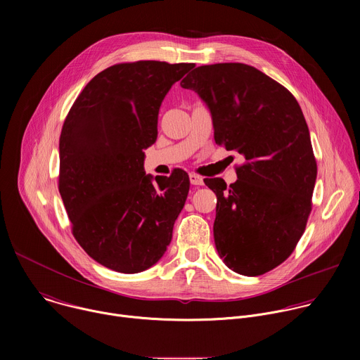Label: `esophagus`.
Instances as JSON below:
<instances>
[{
  "label": "esophagus",
  "instance_id": "obj_1",
  "mask_svg": "<svg viewBox=\"0 0 360 360\" xmlns=\"http://www.w3.org/2000/svg\"><path fill=\"white\" fill-rule=\"evenodd\" d=\"M189 181H191L192 185H203V178L196 175V174H193V172L189 174Z\"/></svg>",
  "mask_w": 360,
  "mask_h": 360
}]
</instances>
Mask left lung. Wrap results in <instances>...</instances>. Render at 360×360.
Returning a JSON list of instances; mask_svg holds the SVG:
<instances>
[{"mask_svg": "<svg viewBox=\"0 0 360 360\" xmlns=\"http://www.w3.org/2000/svg\"><path fill=\"white\" fill-rule=\"evenodd\" d=\"M181 86L210 110L215 142L245 158L229 186L205 179L218 198L217 250L233 272L262 275L293 252L312 210L318 168L302 110L285 86L239 63L198 67Z\"/></svg>", "mask_w": 360, "mask_h": 360, "instance_id": "left-lung-1", "label": "left lung"}]
</instances>
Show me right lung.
<instances>
[{
	"instance_id": "right-lung-1",
	"label": "right lung",
	"mask_w": 360,
	"mask_h": 360,
	"mask_svg": "<svg viewBox=\"0 0 360 360\" xmlns=\"http://www.w3.org/2000/svg\"><path fill=\"white\" fill-rule=\"evenodd\" d=\"M193 64L138 61L95 75L64 122L60 193L72 233L94 261L121 274L155 265L172 239L189 176L146 175L165 95Z\"/></svg>"
}]
</instances>
